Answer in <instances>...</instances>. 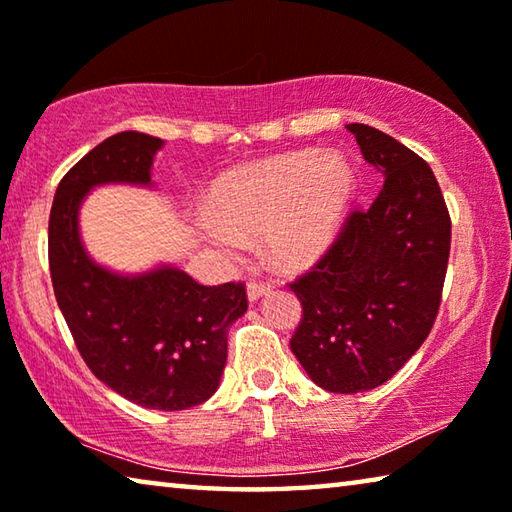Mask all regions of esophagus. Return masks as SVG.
Here are the masks:
<instances>
[{
  "label": "esophagus",
  "mask_w": 512,
  "mask_h": 512,
  "mask_svg": "<svg viewBox=\"0 0 512 512\" xmlns=\"http://www.w3.org/2000/svg\"><path fill=\"white\" fill-rule=\"evenodd\" d=\"M273 289V282H264V280H250L248 282V300L255 302L257 298H262L264 293H268Z\"/></svg>",
  "instance_id": "obj_1"
}]
</instances>
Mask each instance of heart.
Masks as SVG:
<instances>
[{"instance_id":"b5f03b06","label":"heart","mask_w":512,"mask_h":512,"mask_svg":"<svg viewBox=\"0 0 512 512\" xmlns=\"http://www.w3.org/2000/svg\"><path fill=\"white\" fill-rule=\"evenodd\" d=\"M352 196V171L339 155L300 151L225 176L203 230L228 255L241 239L266 235L277 264L302 268L332 246Z\"/></svg>"}]
</instances>
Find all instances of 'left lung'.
<instances>
[{
    "instance_id": "obj_1",
    "label": "left lung",
    "mask_w": 512,
    "mask_h": 512,
    "mask_svg": "<svg viewBox=\"0 0 512 512\" xmlns=\"http://www.w3.org/2000/svg\"><path fill=\"white\" fill-rule=\"evenodd\" d=\"M348 131L384 185L289 282L302 305L291 352L320 388L345 395L381 386L418 352L438 316L452 246V219L429 164L377 128Z\"/></svg>"
}]
</instances>
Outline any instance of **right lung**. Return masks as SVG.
Listing matches in <instances>:
<instances>
[{"label":"right lung","mask_w":512,"mask_h":512,"mask_svg":"<svg viewBox=\"0 0 512 512\" xmlns=\"http://www.w3.org/2000/svg\"><path fill=\"white\" fill-rule=\"evenodd\" d=\"M160 137L117 133L58 183L49 214L56 302L92 375L146 409L185 411L214 395L228 359V329L248 309L244 282L198 284L178 268L124 277L92 262L79 205L94 185L151 183Z\"/></svg>","instance_id":"1"}]
</instances>
